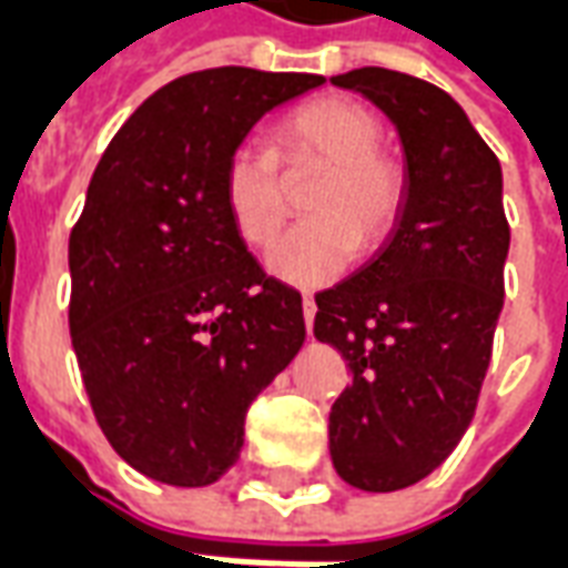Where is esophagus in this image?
Here are the masks:
<instances>
[{"label": "esophagus", "instance_id": "obj_1", "mask_svg": "<svg viewBox=\"0 0 568 568\" xmlns=\"http://www.w3.org/2000/svg\"><path fill=\"white\" fill-rule=\"evenodd\" d=\"M301 304H304V322H307V332H310V325H313V316H316V301H313L310 295H304V301H301Z\"/></svg>", "mask_w": 568, "mask_h": 568}]
</instances>
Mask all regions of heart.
Segmentation results:
<instances>
[{"label":"heart","mask_w":568,"mask_h":568,"mask_svg":"<svg viewBox=\"0 0 568 568\" xmlns=\"http://www.w3.org/2000/svg\"><path fill=\"white\" fill-rule=\"evenodd\" d=\"M383 145L374 109L349 97H322L301 105L276 128V154L255 142L236 145L222 173L224 210L240 240L271 246L288 215L280 163L288 170L325 166L310 191V222L271 248L267 271L283 283L320 288L334 283L356 248L381 246L405 203V170Z\"/></svg>","instance_id":"obj_1"}]
</instances>
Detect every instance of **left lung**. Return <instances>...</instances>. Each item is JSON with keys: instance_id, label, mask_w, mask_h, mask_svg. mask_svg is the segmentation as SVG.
<instances>
[{"instance_id": "left-lung-1", "label": "left lung", "mask_w": 568, "mask_h": 568, "mask_svg": "<svg viewBox=\"0 0 568 568\" xmlns=\"http://www.w3.org/2000/svg\"><path fill=\"white\" fill-rule=\"evenodd\" d=\"M398 130L405 203L368 264L316 295L313 334L353 383L328 414V450L349 487L393 493L432 475L475 417L505 301L511 231L499 158L463 105L381 67L334 75Z\"/></svg>"}]
</instances>
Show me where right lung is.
Returning <instances> with one entry per match:
<instances>
[{"label": "right lung", "instance_id": "1", "mask_svg": "<svg viewBox=\"0 0 568 568\" xmlns=\"http://www.w3.org/2000/svg\"><path fill=\"white\" fill-rule=\"evenodd\" d=\"M322 75L222 67L154 91L93 170L69 236V332L118 456L170 487L240 459L248 405L304 346L301 295L224 210L227 154Z\"/></svg>", "mask_w": 568, "mask_h": 568}]
</instances>
